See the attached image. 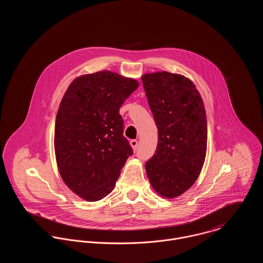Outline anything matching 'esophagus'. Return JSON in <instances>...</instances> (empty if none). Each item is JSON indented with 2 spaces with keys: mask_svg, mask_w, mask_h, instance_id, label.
<instances>
[{
  "mask_svg": "<svg viewBox=\"0 0 263 263\" xmlns=\"http://www.w3.org/2000/svg\"><path fill=\"white\" fill-rule=\"evenodd\" d=\"M138 145H139V142L137 140H132L130 141V146L133 147V149L136 151L138 149Z\"/></svg>",
  "mask_w": 263,
  "mask_h": 263,
  "instance_id": "34e87169",
  "label": "esophagus"
}]
</instances>
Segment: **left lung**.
Segmentation results:
<instances>
[{"label":"left lung","mask_w":263,"mask_h":263,"mask_svg":"<svg viewBox=\"0 0 263 263\" xmlns=\"http://www.w3.org/2000/svg\"><path fill=\"white\" fill-rule=\"evenodd\" d=\"M142 81L159 140L146 172L160 195L177 197L193 185L204 163V105L195 85L184 76L158 72L143 76Z\"/></svg>","instance_id":"8db88e82"}]
</instances>
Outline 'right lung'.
<instances>
[{"label": "right lung", "mask_w": 263, "mask_h": 263, "mask_svg": "<svg viewBox=\"0 0 263 263\" xmlns=\"http://www.w3.org/2000/svg\"><path fill=\"white\" fill-rule=\"evenodd\" d=\"M138 87L137 80L101 71L78 77L62 99L54 128L57 163L67 186L85 200L108 195L134 153L119 108Z\"/></svg>", "instance_id": "1"}]
</instances>
